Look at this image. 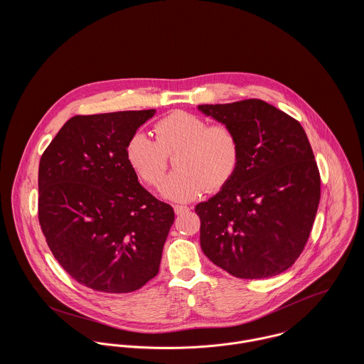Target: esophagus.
<instances>
[{
    "label": "esophagus",
    "mask_w": 364,
    "mask_h": 364,
    "mask_svg": "<svg viewBox=\"0 0 364 364\" xmlns=\"http://www.w3.org/2000/svg\"><path fill=\"white\" fill-rule=\"evenodd\" d=\"M173 210H175V214H182V213L188 211L189 208H186V206H173Z\"/></svg>",
    "instance_id": "obj_1"
}]
</instances>
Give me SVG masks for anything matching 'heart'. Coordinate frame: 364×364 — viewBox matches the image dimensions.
I'll use <instances>...</instances> for the list:
<instances>
[{
    "instance_id": "1",
    "label": "heart",
    "mask_w": 364,
    "mask_h": 364,
    "mask_svg": "<svg viewBox=\"0 0 364 364\" xmlns=\"http://www.w3.org/2000/svg\"><path fill=\"white\" fill-rule=\"evenodd\" d=\"M156 140L141 132L126 144V159L137 176L159 186L168 169V156L176 171L161 186V195L173 202H189L205 191L223 189L235 175L241 161L237 132L224 123L210 124L198 114L175 110L154 124Z\"/></svg>"
}]
</instances>
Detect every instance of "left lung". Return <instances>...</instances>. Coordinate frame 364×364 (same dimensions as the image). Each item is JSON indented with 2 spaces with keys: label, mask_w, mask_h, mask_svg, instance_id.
I'll return each mask as SVG.
<instances>
[{
  "label": "left lung",
  "mask_w": 364,
  "mask_h": 364,
  "mask_svg": "<svg viewBox=\"0 0 364 364\" xmlns=\"http://www.w3.org/2000/svg\"><path fill=\"white\" fill-rule=\"evenodd\" d=\"M241 141L232 179L195 211L208 259L240 279L287 270L301 255L321 198V178L303 126L260 100L199 105Z\"/></svg>",
  "instance_id": "1"
}]
</instances>
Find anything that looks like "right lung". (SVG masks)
<instances>
[{
    "label": "right lung",
    "instance_id": "1",
    "mask_svg": "<svg viewBox=\"0 0 364 364\" xmlns=\"http://www.w3.org/2000/svg\"><path fill=\"white\" fill-rule=\"evenodd\" d=\"M156 109L77 114L39 164V223L53 257L80 284L122 294L159 270L175 214L126 159L132 134Z\"/></svg>",
    "mask_w": 364,
    "mask_h": 364
}]
</instances>
